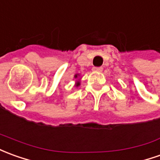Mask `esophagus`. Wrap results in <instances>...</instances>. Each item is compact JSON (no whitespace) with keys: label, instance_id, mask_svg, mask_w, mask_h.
I'll return each instance as SVG.
<instances>
[{"label":"esophagus","instance_id":"1","mask_svg":"<svg viewBox=\"0 0 160 160\" xmlns=\"http://www.w3.org/2000/svg\"><path fill=\"white\" fill-rule=\"evenodd\" d=\"M92 70L94 71V72H102L103 71V68H101V67H99V68H92Z\"/></svg>","mask_w":160,"mask_h":160}]
</instances>
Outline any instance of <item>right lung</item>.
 Masks as SVG:
<instances>
[{"label":"right lung","instance_id":"obj_1","mask_svg":"<svg viewBox=\"0 0 160 160\" xmlns=\"http://www.w3.org/2000/svg\"><path fill=\"white\" fill-rule=\"evenodd\" d=\"M77 77H78V74H75V75H74V78H77ZM75 86H76V87H79V86H80V82L77 81V83L75 84Z\"/></svg>","mask_w":160,"mask_h":160}]
</instances>
